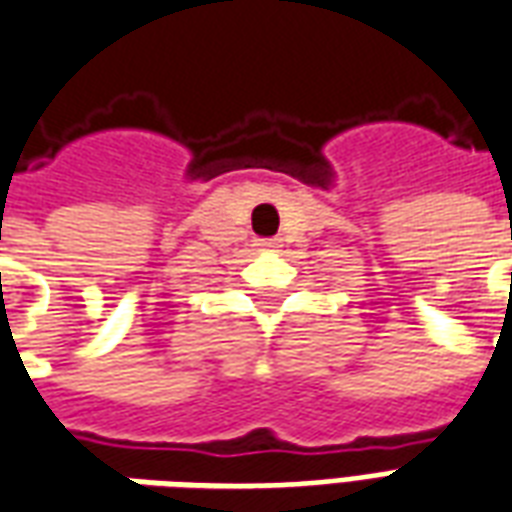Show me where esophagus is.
<instances>
[{"label": "esophagus", "mask_w": 512, "mask_h": 512, "mask_svg": "<svg viewBox=\"0 0 512 512\" xmlns=\"http://www.w3.org/2000/svg\"><path fill=\"white\" fill-rule=\"evenodd\" d=\"M260 246H263V249H277L279 238H263V241H260Z\"/></svg>", "instance_id": "obj_1"}]
</instances>
